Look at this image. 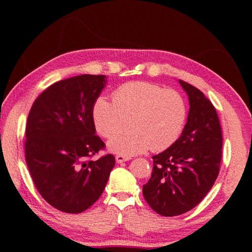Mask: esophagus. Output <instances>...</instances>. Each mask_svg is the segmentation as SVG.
<instances>
[{
	"mask_svg": "<svg viewBox=\"0 0 252 252\" xmlns=\"http://www.w3.org/2000/svg\"><path fill=\"white\" fill-rule=\"evenodd\" d=\"M131 159L130 157H126V156H122V155H118L116 157V161L118 162V163H122V162L125 161H129Z\"/></svg>",
	"mask_w": 252,
	"mask_h": 252,
	"instance_id": "obj_1",
	"label": "esophagus"
}]
</instances>
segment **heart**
<instances>
[{
  "label": "heart",
  "mask_w": 252,
  "mask_h": 252,
  "mask_svg": "<svg viewBox=\"0 0 252 252\" xmlns=\"http://www.w3.org/2000/svg\"><path fill=\"white\" fill-rule=\"evenodd\" d=\"M188 105L180 92L144 81H133L113 92V102L99 96L92 108L97 133L109 139L122 128L124 119L132 117V131L109 141L111 151L122 156L163 151L177 141L185 127Z\"/></svg>",
  "instance_id": "b5f03b06"
}]
</instances>
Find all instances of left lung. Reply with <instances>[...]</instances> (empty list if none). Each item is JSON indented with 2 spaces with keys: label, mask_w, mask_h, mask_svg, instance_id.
Returning <instances> with one entry per match:
<instances>
[{
  "label": "left lung",
  "mask_w": 252,
  "mask_h": 252,
  "mask_svg": "<svg viewBox=\"0 0 252 252\" xmlns=\"http://www.w3.org/2000/svg\"><path fill=\"white\" fill-rule=\"evenodd\" d=\"M190 111L180 138L153 156L150 180L142 192L149 206L163 217L182 215L202 201L219 174L222 131L215 106L193 85L180 80Z\"/></svg>",
  "instance_id": "1"
}]
</instances>
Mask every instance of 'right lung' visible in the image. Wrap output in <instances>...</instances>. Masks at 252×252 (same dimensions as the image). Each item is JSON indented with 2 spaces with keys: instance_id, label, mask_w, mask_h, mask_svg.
I'll use <instances>...</instances> for the list:
<instances>
[{
  "instance_id": "obj_1",
  "label": "right lung",
  "mask_w": 252,
  "mask_h": 252,
  "mask_svg": "<svg viewBox=\"0 0 252 252\" xmlns=\"http://www.w3.org/2000/svg\"><path fill=\"white\" fill-rule=\"evenodd\" d=\"M105 82L100 74L59 81L42 92L30 110L24 142L29 171L42 198L62 212L90 208L116 164L111 153L91 160L105 149L92 118Z\"/></svg>"
}]
</instances>
